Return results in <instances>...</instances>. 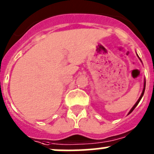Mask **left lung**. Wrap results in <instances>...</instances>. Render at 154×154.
<instances>
[{
    "label": "left lung",
    "mask_w": 154,
    "mask_h": 154,
    "mask_svg": "<svg viewBox=\"0 0 154 154\" xmlns=\"http://www.w3.org/2000/svg\"><path fill=\"white\" fill-rule=\"evenodd\" d=\"M137 57H139V56H138V55H137ZM139 59H140V57H139ZM140 61H141V60H140ZM141 62H142V61H141ZM145 87H146V80H144V83H143V91H142V93H141V95H140V97H139L138 100H137V102H136V103H135V104L134 105V106H133V107H132V108H131V110H130V111H129L128 114V115H129V114H130V113H131V112H132V111H133V110H134V109H135V107H136V106H137V104H138V103H139V102H140V100H141V98H142V97H143V93H144V90H145Z\"/></svg>",
    "instance_id": "left-lung-1"
}]
</instances>
